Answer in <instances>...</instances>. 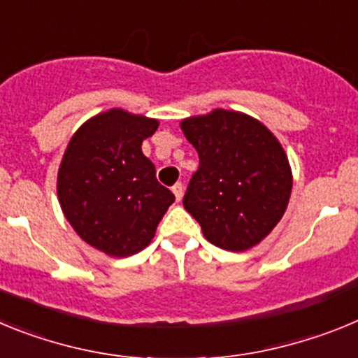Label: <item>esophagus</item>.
I'll list each match as a JSON object with an SVG mask.
<instances>
[{
	"instance_id": "34e87169",
	"label": "esophagus",
	"mask_w": 358,
	"mask_h": 358,
	"mask_svg": "<svg viewBox=\"0 0 358 358\" xmlns=\"http://www.w3.org/2000/svg\"><path fill=\"white\" fill-rule=\"evenodd\" d=\"M182 189H185V186H182L181 182H176V185L172 186V192H173V195H176L177 201H181L182 199Z\"/></svg>"
}]
</instances>
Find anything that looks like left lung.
Listing matches in <instances>:
<instances>
[{"instance_id":"1","label":"left lung","mask_w":358,"mask_h":358,"mask_svg":"<svg viewBox=\"0 0 358 358\" xmlns=\"http://www.w3.org/2000/svg\"><path fill=\"white\" fill-rule=\"evenodd\" d=\"M199 154V169L182 197L208 242L245 251L274 229L292 192L289 159L265 125L217 109L181 123Z\"/></svg>"}]
</instances>
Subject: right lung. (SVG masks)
<instances>
[{
  "instance_id": "1",
  "label": "right lung",
  "mask_w": 358,
  "mask_h": 358,
  "mask_svg": "<svg viewBox=\"0 0 358 358\" xmlns=\"http://www.w3.org/2000/svg\"><path fill=\"white\" fill-rule=\"evenodd\" d=\"M157 125L110 109L85 122L64 152L57 179L62 211L78 236L106 255L131 256L147 248L176 201L141 152Z\"/></svg>"
}]
</instances>
